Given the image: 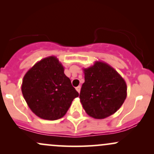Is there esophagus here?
<instances>
[{
    "label": "esophagus",
    "instance_id": "1",
    "mask_svg": "<svg viewBox=\"0 0 154 154\" xmlns=\"http://www.w3.org/2000/svg\"><path fill=\"white\" fill-rule=\"evenodd\" d=\"M80 89H81V87H80V86H78V87L76 88V90H77V91L79 93H80Z\"/></svg>",
    "mask_w": 154,
    "mask_h": 154
}]
</instances>
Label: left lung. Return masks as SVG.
<instances>
[{"label":"left lung","instance_id":"1","mask_svg":"<svg viewBox=\"0 0 154 154\" xmlns=\"http://www.w3.org/2000/svg\"><path fill=\"white\" fill-rule=\"evenodd\" d=\"M85 82L79 94L85 112L95 119H105L122 106L127 97V85L110 65L95 61L83 69Z\"/></svg>","mask_w":154,"mask_h":154}]
</instances>
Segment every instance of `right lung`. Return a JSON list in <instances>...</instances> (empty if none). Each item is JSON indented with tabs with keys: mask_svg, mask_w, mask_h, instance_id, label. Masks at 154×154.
Segmentation results:
<instances>
[{
	"mask_svg": "<svg viewBox=\"0 0 154 154\" xmlns=\"http://www.w3.org/2000/svg\"><path fill=\"white\" fill-rule=\"evenodd\" d=\"M56 56L40 60L24 76L22 92L28 106L43 119L63 117L72 100L79 96Z\"/></svg>",
	"mask_w": 154,
	"mask_h": 154,
	"instance_id": "1",
	"label": "right lung"
}]
</instances>
